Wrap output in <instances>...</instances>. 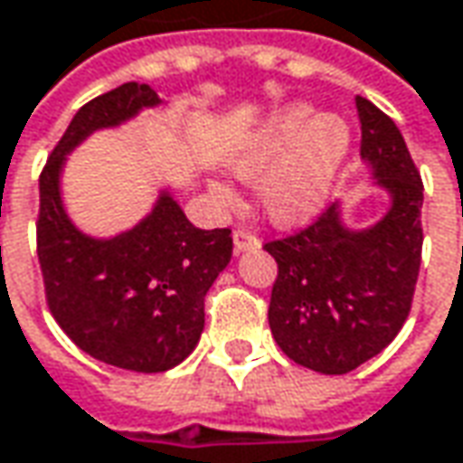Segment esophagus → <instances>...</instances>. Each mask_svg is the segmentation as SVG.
Listing matches in <instances>:
<instances>
[{"instance_id":"1","label":"esophagus","mask_w":463,"mask_h":463,"mask_svg":"<svg viewBox=\"0 0 463 463\" xmlns=\"http://www.w3.org/2000/svg\"><path fill=\"white\" fill-rule=\"evenodd\" d=\"M260 240L252 234V232H247V229H237L234 232V252H250V250H258Z\"/></svg>"}]
</instances>
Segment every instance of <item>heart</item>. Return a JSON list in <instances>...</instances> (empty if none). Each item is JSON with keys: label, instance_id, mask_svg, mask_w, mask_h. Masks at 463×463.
Masks as SVG:
<instances>
[{"label": "heart", "instance_id": "obj_1", "mask_svg": "<svg viewBox=\"0 0 463 463\" xmlns=\"http://www.w3.org/2000/svg\"><path fill=\"white\" fill-rule=\"evenodd\" d=\"M350 131L337 116H314L309 105H291L273 116L234 159L241 180H260V203L280 226L309 222L345 159ZM211 193L229 201V187L213 180Z\"/></svg>", "mask_w": 463, "mask_h": 463}]
</instances>
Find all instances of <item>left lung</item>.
Masks as SVG:
<instances>
[{"instance_id": "1", "label": "left lung", "mask_w": 463, "mask_h": 463, "mask_svg": "<svg viewBox=\"0 0 463 463\" xmlns=\"http://www.w3.org/2000/svg\"><path fill=\"white\" fill-rule=\"evenodd\" d=\"M361 159L371 185L389 195L382 219L353 229L332 203L286 240L268 241L278 278L268 322L294 364L319 373H347L379 355L404 325L422 255V180L394 120L355 98Z\"/></svg>"}]
</instances>
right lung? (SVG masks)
<instances>
[{"instance_id": "add662e5", "label": "right lung", "mask_w": 463, "mask_h": 463, "mask_svg": "<svg viewBox=\"0 0 463 463\" xmlns=\"http://www.w3.org/2000/svg\"><path fill=\"white\" fill-rule=\"evenodd\" d=\"M165 105L149 84L126 81L71 118L41 175L38 260L48 309L102 364L159 373L183 364L205 325L203 298L232 260L229 229H198L169 187L152 211L116 237H92L66 213V156L95 131L118 128Z\"/></svg>"}]
</instances>
